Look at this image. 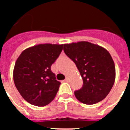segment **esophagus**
<instances>
[{"label": "esophagus", "mask_w": 130, "mask_h": 130, "mask_svg": "<svg viewBox=\"0 0 130 130\" xmlns=\"http://www.w3.org/2000/svg\"><path fill=\"white\" fill-rule=\"evenodd\" d=\"M64 81H66V82H68V81H69V78L68 77H66V79H65V80H64Z\"/></svg>", "instance_id": "1"}]
</instances>
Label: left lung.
Wrapping results in <instances>:
<instances>
[{
	"instance_id": "obj_1",
	"label": "left lung",
	"mask_w": 130,
	"mask_h": 130,
	"mask_svg": "<svg viewBox=\"0 0 130 130\" xmlns=\"http://www.w3.org/2000/svg\"><path fill=\"white\" fill-rule=\"evenodd\" d=\"M64 51L76 65L83 84L74 94L81 103L92 105L107 96L114 85L115 67L106 49L90 42L64 44Z\"/></svg>"
}]
</instances>
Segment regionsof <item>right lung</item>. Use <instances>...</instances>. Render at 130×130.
Here are the masks:
<instances>
[{"mask_svg": "<svg viewBox=\"0 0 130 130\" xmlns=\"http://www.w3.org/2000/svg\"><path fill=\"white\" fill-rule=\"evenodd\" d=\"M63 45L40 44L25 49L16 60L13 81L24 99L43 107L55 98L60 82L51 67L62 51Z\"/></svg>", "mask_w": 130, "mask_h": 130, "instance_id": "add662e5", "label": "right lung"}]
</instances>
